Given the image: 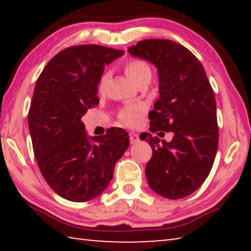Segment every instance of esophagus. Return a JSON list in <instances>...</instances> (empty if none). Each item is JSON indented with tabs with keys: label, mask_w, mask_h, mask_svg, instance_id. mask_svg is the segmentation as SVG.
I'll return each mask as SVG.
<instances>
[{
	"label": "esophagus",
	"mask_w": 251,
	"mask_h": 251,
	"mask_svg": "<svg viewBox=\"0 0 251 251\" xmlns=\"http://www.w3.org/2000/svg\"><path fill=\"white\" fill-rule=\"evenodd\" d=\"M129 139H130V144L138 143V141H139L138 135L136 134V133H130V134H129Z\"/></svg>",
	"instance_id": "1"
}]
</instances>
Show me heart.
Listing matches in <instances>:
<instances>
[{"instance_id": "b5f03b06", "label": "heart", "mask_w": 251, "mask_h": 251, "mask_svg": "<svg viewBox=\"0 0 251 251\" xmlns=\"http://www.w3.org/2000/svg\"><path fill=\"white\" fill-rule=\"evenodd\" d=\"M125 72L128 77L133 80V82L138 85L141 84L143 80L151 77V70L148 63L142 59H131V61L127 62L125 65ZM109 79V72L105 71L101 74L100 82H99V91L101 93L105 91L106 84H107ZM143 107L141 106H129L121 110L120 113V120L126 125H134L137 118L142 115Z\"/></svg>"}]
</instances>
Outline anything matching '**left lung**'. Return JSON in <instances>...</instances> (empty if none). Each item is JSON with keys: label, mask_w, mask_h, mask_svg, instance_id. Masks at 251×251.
Instances as JSON below:
<instances>
[{"label": "left lung", "mask_w": 251, "mask_h": 251, "mask_svg": "<svg viewBox=\"0 0 251 251\" xmlns=\"http://www.w3.org/2000/svg\"><path fill=\"white\" fill-rule=\"evenodd\" d=\"M134 57L154 64L159 97L150 113L151 133H173L160 141L141 135L152 150L145 168L148 186L168 199L193 194L206 180L218 148L214 91L201 63L188 49L169 40H144L130 46Z\"/></svg>", "instance_id": "obj_1"}]
</instances>
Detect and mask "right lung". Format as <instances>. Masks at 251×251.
<instances>
[{
  "instance_id": "right-lung-1",
  "label": "right lung",
  "mask_w": 251,
  "mask_h": 251,
  "mask_svg": "<svg viewBox=\"0 0 251 251\" xmlns=\"http://www.w3.org/2000/svg\"><path fill=\"white\" fill-rule=\"evenodd\" d=\"M123 54L100 45L72 46L55 55L36 80L27 117L34 155L46 182L67 201L83 202L103 193L129 146L122 128L92 137L82 122L100 103L105 66Z\"/></svg>"
}]
</instances>
